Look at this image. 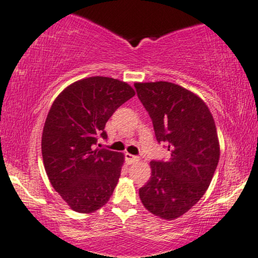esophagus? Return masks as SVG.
<instances>
[{"instance_id": "obj_1", "label": "esophagus", "mask_w": 258, "mask_h": 258, "mask_svg": "<svg viewBox=\"0 0 258 258\" xmlns=\"http://www.w3.org/2000/svg\"><path fill=\"white\" fill-rule=\"evenodd\" d=\"M125 161L128 162L129 165H132V163H134V162L140 161V158L139 156L132 155V154H129V153H125Z\"/></svg>"}]
</instances>
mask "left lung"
<instances>
[{
	"label": "left lung",
	"mask_w": 258,
	"mask_h": 258,
	"mask_svg": "<svg viewBox=\"0 0 258 258\" xmlns=\"http://www.w3.org/2000/svg\"><path fill=\"white\" fill-rule=\"evenodd\" d=\"M140 100L152 118L158 142L170 158L152 161V176L140 188L143 206L173 220L195 206L209 188L219 161L218 135L205 102L169 82L135 83Z\"/></svg>",
	"instance_id": "8db88e82"
}]
</instances>
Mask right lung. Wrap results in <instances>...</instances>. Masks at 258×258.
I'll return each mask as SVG.
<instances>
[{
    "mask_svg": "<svg viewBox=\"0 0 258 258\" xmlns=\"http://www.w3.org/2000/svg\"><path fill=\"white\" fill-rule=\"evenodd\" d=\"M135 96L129 84L109 77H90L69 85L49 109L41 152L49 182L73 211L95 212L111 197L124 162L122 153L93 149L106 139L105 123Z\"/></svg>",
    "mask_w": 258,
    "mask_h": 258,
    "instance_id": "obj_1",
    "label": "right lung"
}]
</instances>
